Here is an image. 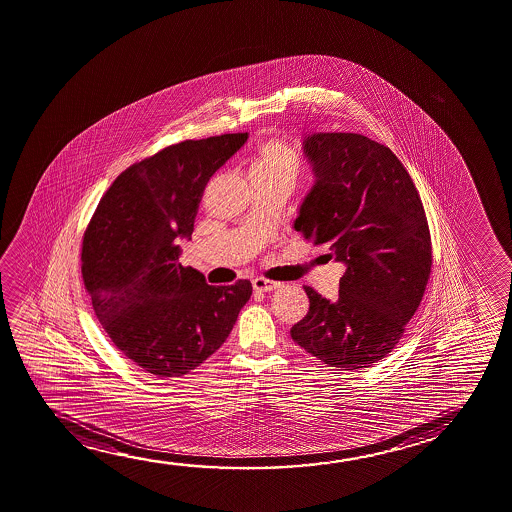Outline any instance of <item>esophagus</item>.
Masks as SVG:
<instances>
[{
  "label": "esophagus",
  "mask_w": 512,
  "mask_h": 512,
  "mask_svg": "<svg viewBox=\"0 0 512 512\" xmlns=\"http://www.w3.org/2000/svg\"><path fill=\"white\" fill-rule=\"evenodd\" d=\"M252 288L256 289V291L268 293V291H275V289L281 288V284H279V282L268 281V279H263V277H256V279L252 281Z\"/></svg>",
  "instance_id": "34e87169"
}]
</instances>
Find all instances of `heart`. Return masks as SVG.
Returning a JSON list of instances; mask_svg holds the SVG:
<instances>
[{
	"instance_id": "1",
	"label": "heart",
	"mask_w": 512,
	"mask_h": 512,
	"mask_svg": "<svg viewBox=\"0 0 512 512\" xmlns=\"http://www.w3.org/2000/svg\"><path fill=\"white\" fill-rule=\"evenodd\" d=\"M298 172V158L291 147L281 140H265L261 142L249 161L251 179H277V177H293Z\"/></svg>"
}]
</instances>
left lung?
Wrapping results in <instances>:
<instances>
[{
    "label": "left lung",
    "mask_w": 512,
    "mask_h": 512,
    "mask_svg": "<svg viewBox=\"0 0 512 512\" xmlns=\"http://www.w3.org/2000/svg\"><path fill=\"white\" fill-rule=\"evenodd\" d=\"M314 184L295 230L346 267L339 298L305 286L309 314L291 328L307 353L330 367L360 370L382 360L404 335L425 293L432 244L423 203L400 159L358 133L302 140Z\"/></svg>",
    "instance_id": "8db88e82"
}]
</instances>
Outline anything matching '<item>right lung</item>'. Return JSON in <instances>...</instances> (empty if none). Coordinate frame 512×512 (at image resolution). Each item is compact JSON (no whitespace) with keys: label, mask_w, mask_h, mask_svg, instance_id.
I'll use <instances>...</instances> for the list:
<instances>
[{"label":"right lung","mask_w":512,"mask_h":512,"mask_svg":"<svg viewBox=\"0 0 512 512\" xmlns=\"http://www.w3.org/2000/svg\"><path fill=\"white\" fill-rule=\"evenodd\" d=\"M247 133L186 140L124 170L98 203L82 244V277L103 330L145 372L179 377L216 353L252 295L249 281L210 286L184 268L210 177Z\"/></svg>","instance_id":"1"}]
</instances>
